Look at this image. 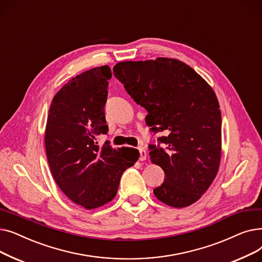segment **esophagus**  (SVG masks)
<instances>
[{"mask_svg":"<svg viewBox=\"0 0 262 262\" xmlns=\"http://www.w3.org/2000/svg\"><path fill=\"white\" fill-rule=\"evenodd\" d=\"M139 150H140V160L141 161H145L147 159V151L145 150V148L140 147Z\"/></svg>","mask_w":262,"mask_h":262,"instance_id":"obj_1","label":"esophagus"}]
</instances>
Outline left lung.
Segmentation results:
<instances>
[{"label": "left lung", "mask_w": 262, "mask_h": 262, "mask_svg": "<svg viewBox=\"0 0 262 262\" xmlns=\"http://www.w3.org/2000/svg\"><path fill=\"white\" fill-rule=\"evenodd\" d=\"M113 73L147 110V126L166 134L158 139L163 147L149 146L151 162L165 173L156 197L173 208L191 206L212 183L221 162L222 118L212 87L175 58L120 61Z\"/></svg>", "instance_id": "obj_1"}]
</instances>
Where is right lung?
Wrapping results in <instances>:
<instances>
[{
  "label": "right lung",
  "instance_id": "obj_1",
  "mask_svg": "<svg viewBox=\"0 0 262 262\" xmlns=\"http://www.w3.org/2000/svg\"><path fill=\"white\" fill-rule=\"evenodd\" d=\"M108 66L96 67L69 80L54 96L47 119L45 145L52 176L71 201L91 210L116 196L120 177L139 160L134 149L97 145L108 131L104 115Z\"/></svg>",
  "mask_w": 262,
  "mask_h": 262
}]
</instances>
